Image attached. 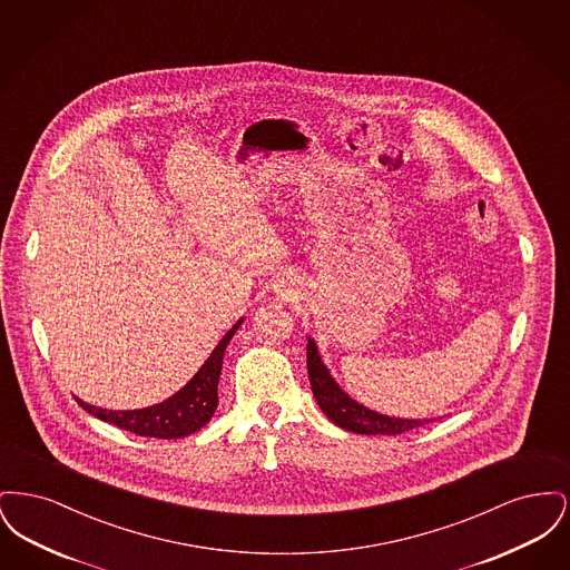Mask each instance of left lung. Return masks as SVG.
<instances>
[{
	"label": "left lung",
	"instance_id": "obj_1",
	"mask_svg": "<svg viewBox=\"0 0 570 570\" xmlns=\"http://www.w3.org/2000/svg\"><path fill=\"white\" fill-rule=\"evenodd\" d=\"M307 376L312 384V393L326 416L342 430H348L354 434L365 435H397L423 428L432 423L434 419H400V416H386L374 412L370 407L361 406L348 397L340 384L328 374L314 340H307Z\"/></svg>",
	"mask_w": 570,
	"mask_h": 570
}]
</instances>
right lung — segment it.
Returning a JSON list of instances; mask_svg holds the SVG:
<instances>
[{
  "instance_id": "add662e5",
  "label": "right lung",
  "mask_w": 570,
  "mask_h": 570,
  "mask_svg": "<svg viewBox=\"0 0 570 570\" xmlns=\"http://www.w3.org/2000/svg\"><path fill=\"white\" fill-rule=\"evenodd\" d=\"M242 323L244 318L237 325H233V328L219 340L214 353L209 354V358L194 374V379L163 404L140 407V410H105V407L85 404L79 397L77 402L85 412L94 414L96 419L112 423L136 435L175 440V438L194 434L203 425H207L216 412L217 382L222 374L224 351Z\"/></svg>"
}]
</instances>
